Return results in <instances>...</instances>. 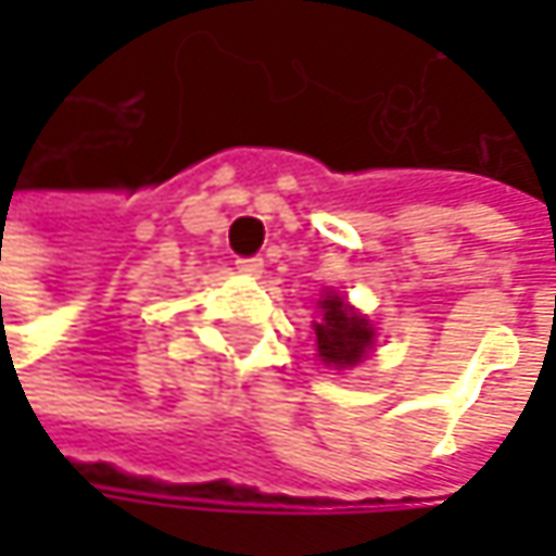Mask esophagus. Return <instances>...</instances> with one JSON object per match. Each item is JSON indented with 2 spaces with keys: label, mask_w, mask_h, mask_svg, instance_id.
Returning a JSON list of instances; mask_svg holds the SVG:
<instances>
[{
  "label": "esophagus",
  "mask_w": 556,
  "mask_h": 556,
  "mask_svg": "<svg viewBox=\"0 0 556 556\" xmlns=\"http://www.w3.org/2000/svg\"><path fill=\"white\" fill-rule=\"evenodd\" d=\"M235 266H238V271L256 278V275H263V266H266V263H263L260 256H244V260H235Z\"/></svg>",
  "instance_id": "34e87169"
}]
</instances>
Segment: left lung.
<instances>
[{"label":"left lung","instance_id":"1","mask_svg":"<svg viewBox=\"0 0 556 556\" xmlns=\"http://www.w3.org/2000/svg\"><path fill=\"white\" fill-rule=\"evenodd\" d=\"M321 318L312 325L315 328V346L318 358L328 368H355L365 355L374 350V328L371 321L355 312L340 293H325L318 300Z\"/></svg>","mask_w":556,"mask_h":556}]
</instances>
